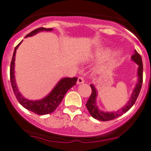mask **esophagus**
<instances>
[{
  "label": "esophagus",
  "mask_w": 151,
  "mask_h": 151,
  "mask_svg": "<svg viewBox=\"0 0 151 151\" xmlns=\"http://www.w3.org/2000/svg\"><path fill=\"white\" fill-rule=\"evenodd\" d=\"M85 82L84 78L83 77H79L78 80H77V84H82Z\"/></svg>",
  "instance_id": "34e87169"
}]
</instances>
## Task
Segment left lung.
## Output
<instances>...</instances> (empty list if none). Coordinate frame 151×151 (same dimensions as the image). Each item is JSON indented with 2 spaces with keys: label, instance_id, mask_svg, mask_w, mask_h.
<instances>
[{
  "label": "left lung",
  "instance_id": "left-lung-1",
  "mask_svg": "<svg viewBox=\"0 0 151 151\" xmlns=\"http://www.w3.org/2000/svg\"><path fill=\"white\" fill-rule=\"evenodd\" d=\"M132 59L139 65V68H138V83L137 84L135 87L134 90L132 95L131 96L130 100L127 104L125 106H123L122 109L120 111H117V112H104L102 111L99 110L98 106H96V91L95 88L93 85H91V90H92V93L91 94V96L88 99V101L86 103V107L88 110L89 111L90 114L93 118L95 119L99 120L101 121H108L113 120L115 118H117L118 117L122 115L123 113L126 112L130 109V108L134 104L135 101H136L137 99L138 96H139V92L142 88V74H143V66H142V57L137 52V50H134V53L133 55L132 56Z\"/></svg>",
  "mask_w": 151,
  "mask_h": 151
}]
</instances>
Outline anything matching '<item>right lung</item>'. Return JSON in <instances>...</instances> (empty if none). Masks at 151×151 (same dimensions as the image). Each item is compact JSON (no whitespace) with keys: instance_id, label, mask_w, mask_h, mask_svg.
Segmentation results:
<instances>
[{"instance_id":"right-lung-1","label":"right lung","mask_w":151,"mask_h":151,"mask_svg":"<svg viewBox=\"0 0 151 151\" xmlns=\"http://www.w3.org/2000/svg\"><path fill=\"white\" fill-rule=\"evenodd\" d=\"M52 30V28H39L33 30L30 33H29L25 37L28 36H31L35 35L36 33H39L40 31H50ZM21 42L17 45L14 51L13 56H12V61H11L10 65V80L11 84H12V89H13L14 93L16 99L19 101V104L22 105L23 107L31 112H34L37 115H47L51 112H54L56 108L58 107L60 102L63 100L65 94L66 93L67 91L70 89L72 86L76 85L77 81V77H73V78H63L56 85L54 89L52 91V92L47 96L45 98L42 99V100L39 101H30V100L26 99L24 98L19 92L18 91L17 88L16 83L14 80V60H15V54H16V50L18 46L20 45Z\"/></svg>"}]
</instances>
